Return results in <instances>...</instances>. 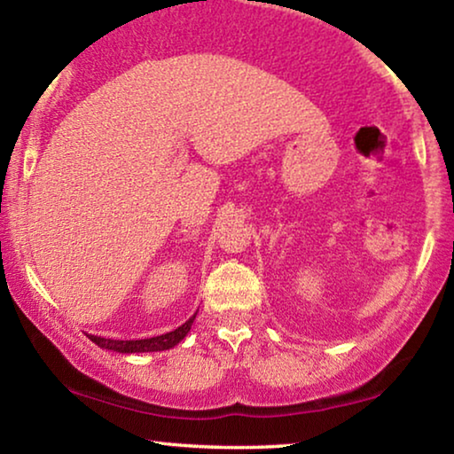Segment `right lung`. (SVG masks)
Wrapping results in <instances>:
<instances>
[{
    "instance_id": "1",
    "label": "right lung",
    "mask_w": 454,
    "mask_h": 454,
    "mask_svg": "<svg viewBox=\"0 0 454 454\" xmlns=\"http://www.w3.org/2000/svg\"><path fill=\"white\" fill-rule=\"evenodd\" d=\"M197 317V312L193 317L189 318V321H184L181 327H176L175 331H168V333L164 335H156V337H148V340H129V341H123V340H105V337H97V335H90V340L97 343L98 348H105V349H113V352H119V354H144V352H164V349H170L175 348L178 341L184 340L187 333L191 331V325H193Z\"/></svg>"
}]
</instances>
